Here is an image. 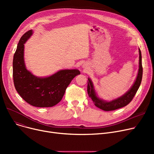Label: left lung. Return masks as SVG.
Listing matches in <instances>:
<instances>
[{
	"mask_svg": "<svg viewBox=\"0 0 154 154\" xmlns=\"http://www.w3.org/2000/svg\"><path fill=\"white\" fill-rule=\"evenodd\" d=\"M142 73L143 69L142 65V55L141 51L139 48V69L138 74H137V77L134 85L131 88L130 90L124 95L120 97L119 98L117 99H114L110 102H106L97 97V96L96 95V94L95 92L94 85L91 80L90 79H88L87 92L88 96L92 99L93 102L94 103V105L97 107H98L104 111H112L124 107L132 101L134 97L136 94L137 91H138L142 82Z\"/></svg>",
	"mask_w": 154,
	"mask_h": 154,
	"instance_id": "obj_1",
	"label": "left lung"
}]
</instances>
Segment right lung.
Returning a JSON list of instances; mask_svg holds the SVG:
<instances>
[{"mask_svg": "<svg viewBox=\"0 0 154 154\" xmlns=\"http://www.w3.org/2000/svg\"><path fill=\"white\" fill-rule=\"evenodd\" d=\"M32 30L20 38L13 59V79L16 91L32 106L50 107L62 99L72 79L80 74L79 70H62L45 78L35 77L28 71L23 60L24 43L32 35Z\"/></svg>", "mask_w": 154, "mask_h": 154, "instance_id": "right-lung-1", "label": "right lung"}]
</instances>
